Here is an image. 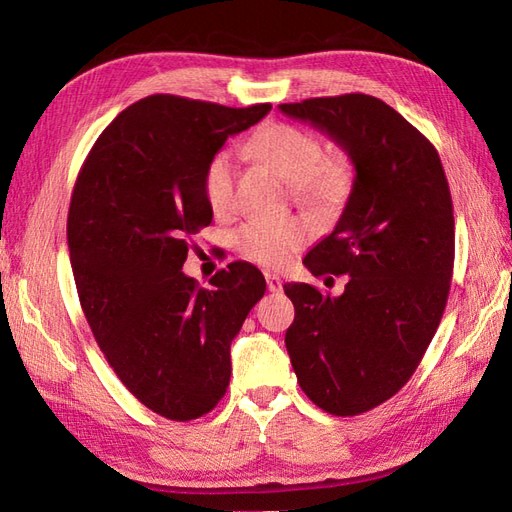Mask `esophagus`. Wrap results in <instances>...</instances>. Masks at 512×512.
<instances>
[{
    "mask_svg": "<svg viewBox=\"0 0 512 512\" xmlns=\"http://www.w3.org/2000/svg\"><path fill=\"white\" fill-rule=\"evenodd\" d=\"M265 280H267V288L271 292H282V277L275 275L273 271H265Z\"/></svg>",
    "mask_w": 512,
    "mask_h": 512,
    "instance_id": "1",
    "label": "esophagus"
}]
</instances>
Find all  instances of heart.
Listing matches in <instances>:
<instances>
[{"label": "heart", "instance_id": "1", "mask_svg": "<svg viewBox=\"0 0 512 512\" xmlns=\"http://www.w3.org/2000/svg\"><path fill=\"white\" fill-rule=\"evenodd\" d=\"M247 153L277 170L290 183L301 205L322 215L342 211L354 188V164L344 153H324L320 138L292 123L273 121L262 126ZM203 192L209 209L224 218L237 207V170L228 151H218L203 175ZM312 226L297 218H254L235 232V250L262 267H284L307 245Z\"/></svg>", "mask_w": 512, "mask_h": 512}]
</instances>
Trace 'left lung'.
<instances>
[{
	"instance_id": "1",
	"label": "left lung",
	"mask_w": 512,
	"mask_h": 512,
	"mask_svg": "<svg viewBox=\"0 0 512 512\" xmlns=\"http://www.w3.org/2000/svg\"><path fill=\"white\" fill-rule=\"evenodd\" d=\"M342 145L354 188L335 230L309 250L312 275H350L342 297L286 284L290 363L303 393L335 416L391 399L438 331L455 262L453 200L436 147L365 94L280 104Z\"/></svg>"
}]
</instances>
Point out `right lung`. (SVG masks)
Listing matches in <instances>:
<instances>
[{"label":"right lung","instance_id":"obj_1","mask_svg":"<svg viewBox=\"0 0 512 512\" xmlns=\"http://www.w3.org/2000/svg\"><path fill=\"white\" fill-rule=\"evenodd\" d=\"M269 111L143 98L98 136L74 183L68 247L83 314L123 386L170 421L218 406L230 342L267 290L250 262H230L211 288L181 267L213 218L203 192L209 160Z\"/></svg>","mask_w":512,"mask_h":512}]
</instances>
